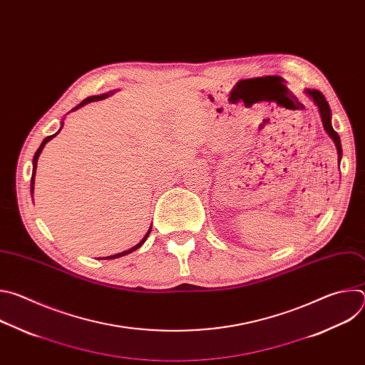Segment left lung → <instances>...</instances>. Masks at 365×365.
Masks as SVG:
<instances>
[{
	"label": "left lung",
	"instance_id": "left-lung-1",
	"mask_svg": "<svg viewBox=\"0 0 365 365\" xmlns=\"http://www.w3.org/2000/svg\"><path fill=\"white\" fill-rule=\"evenodd\" d=\"M304 93L307 95V98L312 99V102L315 103V106L318 107V111H319V115H321V120H322V125H324V130L327 131V134L332 138L335 147H336V151H338V160L341 162L342 159V147H341V138L338 135V133L332 128V114H331V108H329V103L328 101L325 99V96L317 91V89H304Z\"/></svg>",
	"mask_w": 365,
	"mask_h": 365
}]
</instances>
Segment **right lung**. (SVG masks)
<instances>
[{
  "label": "right lung",
  "instance_id": "right-lung-1",
  "mask_svg": "<svg viewBox=\"0 0 365 365\" xmlns=\"http://www.w3.org/2000/svg\"><path fill=\"white\" fill-rule=\"evenodd\" d=\"M114 92H117V91H111V92H107V93H102V95H93V96H88L86 99H83L79 106H76L72 111H76L78 108H81V107H83V106H86V103H89V102H93V101H101V99H106V98H108V96H111V95H114ZM62 127H63V121H62V125H61V128H59V131L62 130ZM59 131L56 133V134H53V135H48V137H46L43 141H41V144H40V147L37 148V151H36V154H34V158H33V175H31V186H30V192H31V197H33V193H34V178H36V169H37V160H38V155H40V153L43 151V148H44V145L53 138L55 135H58L59 134ZM150 232H151V227L148 228V231H147V234L144 235V238L137 244V245H134L133 248H130V250H125V251H123V252H118V254H114V255H108V257H102L103 259H111V258H118V257H123V255H127V254H130V252H133V251H135L137 248H140L144 242H145V240H147V237L150 235Z\"/></svg>",
  "mask_w": 365,
  "mask_h": 365
}]
</instances>
